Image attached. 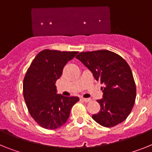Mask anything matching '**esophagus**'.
Masks as SVG:
<instances>
[{"label": "esophagus", "mask_w": 152, "mask_h": 152, "mask_svg": "<svg viewBox=\"0 0 152 152\" xmlns=\"http://www.w3.org/2000/svg\"><path fill=\"white\" fill-rule=\"evenodd\" d=\"M82 100H83L84 102H86V103H88V102H90V101H91V99H90V98H84V97H82Z\"/></svg>", "instance_id": "obj_1"}]
</instances>
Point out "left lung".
Returning a JSON list of instances; mask_svg holds the SVG:
<instances>
[{"mask_svg":"<svg viewBox=\"0 0 152 152\" xmlns=\"http://www.w3.org/2000/svg\"><path fill=\"white\" fill-rule=\"evenodd\" d=\"M104 84L100 110L92 116L96 123L111 127L125 121L133 108L136 85L129 65L121 56L108 50L80 52L76 56Z\"/></svg>","mask_w":152,"mask_h":152,"instance_id":"8db88e82","label":"left lung"}]
</instances>
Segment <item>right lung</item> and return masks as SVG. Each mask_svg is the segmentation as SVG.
Masks as SVG:
<instances>
[{
  "instance_id": "1",
  "label": "right lung",
  "mask_w": 152,
  "mask_h": 152,
  "mask_svg": "<svg viewBox=\"0 0 152 152\" xmlns=\"http://www.w3.org/2000/svg\"><path fill=\"white\" fill-rule=\"evenodd\" d=\"M78 52L45 49L31 63L23 81V95L30 115L43 128L54 130L63 125L69 117L77 96L56 94L55 85L65 65Z\"/></svg>"
}]
</instances>
